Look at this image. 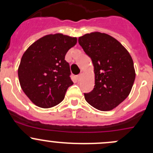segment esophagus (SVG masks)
I'll return each mask as SVG.
<instances>
[{"instance_id":"obj_1","label":"esophagus","mask_w":153,"mask_h":153,"mask_svg":"<svg viewBox=\"0 0 153 153\" xmlns=\"http://www.w3.org/2000/svg\"><path fill=\"white\" fill-rule=\"evenodd\" d=\"M82 78H83V75H82V74H80V75H78V76H77V79H78V81H81Z\"/></svg>"}]
</instances>
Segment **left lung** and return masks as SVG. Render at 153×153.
Returning <instances> with one entry per match:
<instances>
[{"instance_id":"8db88e82","label":"left lung","mask_w":153,"mask_h":153,"mask_svg":"<svg viewBox=\"0 0 153 153\" xmlns=\"http://www.w3.org/2000/svg\"><path fill=\"white\" fill-rule=\"evenodd\" d=\"M78 43L92 59L95 86L84 93L88 104L101 111L117 107L129 95L135 78L130 54L121 43L98 32L79 37Z\"/></svg>"}]
</instances>
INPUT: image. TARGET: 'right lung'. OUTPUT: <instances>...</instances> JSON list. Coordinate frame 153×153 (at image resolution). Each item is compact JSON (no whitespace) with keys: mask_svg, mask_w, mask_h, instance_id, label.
<instances>
[{"mask_svg":"<svg viewBox=\"0 0 153 153\" xmlns=\"http://www.w3.org/2000/svg\"><path fill=\"white\" fill-rule=\"evenodd\" d=\"M77 44V38L61 33L45 35L25 51L18 67L21 89L31 101L41 108H51L64 99L72 85L65 55Z\"/></svg>","mask_w":153,"mask_h":153,"instance_id":"1","label":"right lung"}]
</instances>
